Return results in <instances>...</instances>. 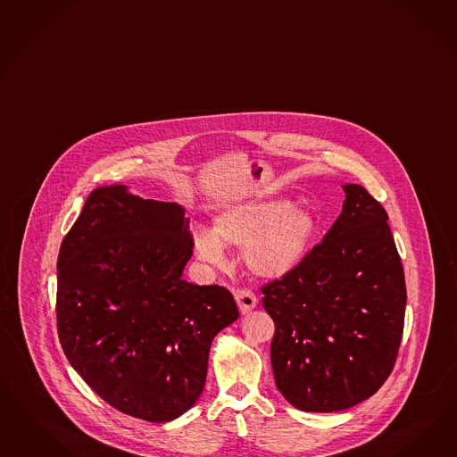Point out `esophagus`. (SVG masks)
Returning <instances> with one entry per match:
<instances>
[{"label": "esophagus", "mask_w": 457, "mask_h": 457, "mask_svg": "<svg viewBox=\"0 0 457 457\" xmlns=\"http://www.w3.org/2000/svg\"><path fill=\"white\" fill-rule=\"evenodd\" d=\"M235 299L237 303V308L241 311V314H247L249 311L256 308L258 304V297L254 296V293L247 291V289H236Z\"/></svg>", "instance_id": "1"}]
</instances>
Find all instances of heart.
<instances>
[{
	"label": "heart",
	"instance_id": "b5f03b06",
	"mask_svg": "<svg viewBox=\"0 0 457 457\" xmlns=\"http://www.w3.org/2000/svg\"><path fill=\"white\" fill-rule=\"evenodd\" d=\"M318 229L311 211L283 197L236 203L214 220V229L193 233L197 258L220 268L226 262L222 243L243 247L249 271L261 278H281L304 260Z\"/></svg>",
	"mask_w": 457,
	"mask_h": 457
}]
</instances>
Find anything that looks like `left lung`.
Returning <instances> with one entry per match:
<instances>
[{"mask_svg":"<svg viewBox=\"0 0 457 457\" xmlns=\"http://www.w3.org/2000/svg\"><path fill=\"white\" fill-rule=\"evenodd\" d=\"M339 218L308 256L262 287L276 324V387L306 412H336L374 395L395 366L406 283L383 206L343 185Z\"/></svg>","mask_w":457,"mask_h":457,"instance_id":"obj_1","label":"left lung"}]
</instances>
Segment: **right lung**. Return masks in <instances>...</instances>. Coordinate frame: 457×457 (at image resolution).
Returning a JSON list of instances; mask_svg holds the SVG:
<instances>
[{
  "instance_id": "obj_1",
  "label": "right lung",
  "mask_w": 457,
  "mask_h": 457,
  "mask_svg": "<svg viewBox=\"0 0 457 457\" xmlns=\"http://www.w3.org/2000/svg\"><path fill=\"white\" fill-rule=\"evenodd\" d=\"M185 208L101 186L58 256L56 316L73 370L108 404L176 420L203 393L211 343L239 318L218 284L183 279L193 256Z\"/></svg>"
}]
</instances>
